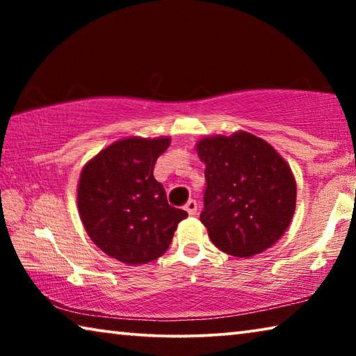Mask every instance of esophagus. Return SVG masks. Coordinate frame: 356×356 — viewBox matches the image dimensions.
Listing matches in <instances>:
<instances>
[{"label": "esophagus", "mask_w": 356, "mask_h": 356, "mask_svg": "<svg viewBox=\"0 0 356 356\" xmlns=\"http://www.w3.org/2000/svg\"><path fill=\"white\" fill-rule=\"evenodd\" d=\"M186 212H188V215H191V216H195L196 215V212H197V204H196V201L195 200H190V201H186V204H185V207H184Z\"/></svg>", "instance_id": "esophagus-1"}]
</instances>
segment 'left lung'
<instances>
[{"label":"left lung","mask_w":356,"mask_h":356,"mask_svg":"<svg viewBox=\"0 0 356 356\" xmlns=\"http://www.w3.org/2000/svg\"><path fill=\"white\" fill-rule=\"evenodd\" d=\"M196 152L206 165L201 221L216 248L251 257L278 242L292 221L297 184L273 146L238 130L201 138Z\"/></svg>","instance_id":"left-lung-1"}]
</instances>
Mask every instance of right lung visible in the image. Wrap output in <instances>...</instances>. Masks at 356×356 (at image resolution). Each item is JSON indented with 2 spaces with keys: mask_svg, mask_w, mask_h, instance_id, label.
I'll list each match as a JSON object with an SVG mask.
<instances>
[{
  "mask_svg": "<svg viewBox=\"0 0 356 356\" xmlns=\"http://www.w3.org/2000/svg\"><path fill=\"white\" fill-rule=\"evenodd\" d=\"M170 136H129L102 149L83 166L76 188L78 213L99 248L122 264L159 259L170 246L185 210L168 204L154 177Z\"/></svg>",
  "mask_w": 356,
  "mask_h": 356,
  "instance_id": "right-lung-1",
  "label": "right lung"
}]
</instances>
